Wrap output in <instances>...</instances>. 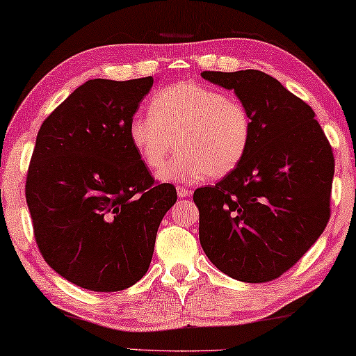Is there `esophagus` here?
Instances as JSON below:
<instances>
[{"label": "esophagus", "mask_w": 356, "mask_h": 356, "mask_svg": "<svg viewBox=\"0 0 356 356\" xmlns=\"http://www.w3.org/2000/svg\"><path fill=\"white\" fill-rule=\"evenodd\" d=\"M192 195V190L187 187H177V196L179 198H187V196Z\"/></svg>", "instance_id": "1"}]
</instances>
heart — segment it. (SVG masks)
<instances>
[{
  "label": "heart",
  "instance_id": "b5f03b06",
  "mask_svg": "<svg viewBox=\"0 0 356 356\" xmlns=\"http://www.w3.org/2000/svg\"><path fill=\"white\" fill-rule=\"evenodd\" d=\"M150 113L134 115L129 140L147 168L161 169L176 150L182 153L160 172L161 180L195 182L222 179L235 171L251 144V116L238 100L200 83H176L153 94Z\"/></svg>",
  "mask_w": 356,
  "mask_h": 356
}]
</instances>
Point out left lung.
<instances>
[{"label":"left lung","mask_w":356,"mask_h":356,"mask_svg":"<svg viewBox=\"0 0 356 356\" xmlns=\"http://www.w3.org/2000/svg\"><path fill=\"white\" fill-rule=\"evenodd\" d=\"M233 89L251 116V144L235 171L196 188L200 243L238 281L265 283L314 246L331 216L334 155L315 111L259 70L203 72Z\"/></svg>","instance_id":"obj_1"}]
</instances>
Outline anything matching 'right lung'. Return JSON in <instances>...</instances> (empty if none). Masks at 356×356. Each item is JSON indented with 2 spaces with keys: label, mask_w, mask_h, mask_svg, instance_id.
I'll return each mask as SVG.
<instances>
[{
  "label": "right lung",
  "mask_w": 356,
  "mask_h": 356,
  "mask_svg": "<svg viewBox=\"0 0 356 356\" xmlns=\"http://www.w3.org/2000/svg\"><path fill=\"white\" fill-rule=\"evenodd\" d=\"M153 78L89 79L36 136L25 196L36 245L79 288L115 293L150 267L156 232L176 203L132 147L127 126Z\"/></svg>",
  "instance_id": "add662e5"
}]
</instances>
